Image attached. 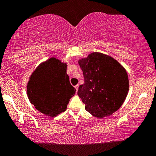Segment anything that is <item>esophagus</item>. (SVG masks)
I'll list each match as a JSON object with an SVG mask.
<instances>
[{
    "mask_svg": "<svg viewBox=\"0 0 156 156\" xmlns=\"http://www.w3.org/2000/svg\"><path fill=\"white\" fill-rule=\"evenodd\" d=\"M78 87H79V85H78V84H77V85H76V86H75V88H76V91H78Z\"/></svg>",
    "mask_w": 156,
    "mask_h": 156,
    "instance_id": "obj_1",
    "label": "esophagus"
}]
</instances>
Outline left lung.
Returning a JSON list of instances; mask_svg holds the SVG:
<instances>
[{"instance_id":"left-lung-1","label":"left lung","mask_w":156,"mask_h":156,"mask_svg":"<svg viewBox=\"0 0 156 156\" xmlns=\"http://www.w3.org/2000/svg\"><path fill=\"white\" fill-rule=\"evenodd\" d=\"M78 63L84 83L79 87L78 95L85 109L98 118L113 114L122 106L129 91L125 69L112 57L98 52L91 53Z\"/></svg>"}]
</instances>
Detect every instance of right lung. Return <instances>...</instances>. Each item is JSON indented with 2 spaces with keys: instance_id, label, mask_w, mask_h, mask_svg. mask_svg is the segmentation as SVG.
Instances as JSON below:
<instances>
[{
  "instance_id": "right-lung-1",
  "label": "right lung",
  "mask_w": 156,
  "mask_h": 156,
  "mask_svg": "<svg viewBox=\"0 0 156 156\" xmlns=\"http://www.w3.org/2000/svg\"><path fill=\"white\" fill-rule=\"evenodd\" d=\"M29 100L43 114L56 117L67 109L76 89L70 84L67 64L56 58L42 62L31 76L27 86Z\"/></svg>"
}]
</instances>
